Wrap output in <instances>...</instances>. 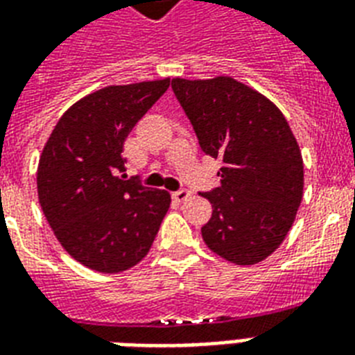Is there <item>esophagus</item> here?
<instances>
[{
    "mask_svg": "<svg viewBox=\"0 0 355 355\" xmlns=\"http://www.w3.org/2000/svg\"><path fill=\"white\" fill-rule=\"evenodd\" d=\"M191 197V191L189 189H178V191H173V199L177 200V202H184V200H188Z\"/></svg>",
    "mask_w": 355,
    "mask_h": 355,
    "instance_id": "esophagus-1",
    "label": "esophagus"
}]
</instances>
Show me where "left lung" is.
Returning a JSON list of instances; mask_svg holds the SVG:
<instances>
[{
    "label": "left lung",
    "instance_id": "8db88e82",
    "mask_svg": "<svg viewBox=\"0 0 355 355\" xmlns=\"http://www.w3.org/2000/svg\"><path fill=\"white\" fill-rule=\"evenodd\" d=\"M200 149L223 160L221 186L202 197L211 217L200 228L210 250L254 265L280 247L304 193V164L289 123L275 103L232 77L173 79Z\"/></svg>",
    "mask_w": 355,
    "mask_h": 355
}]
</instances>
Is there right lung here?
Segmentation results:
<instances>
[{"mask_svg": "<svg viewBox=\"0 0 355 355\" xmlns=\"http://www.w3.org/2000/svg\"><path fill=\"white\" fill-rule=\"evenodd\" d=\"M167 88L162 79L94 92L64 112L44 145L42 211L66 252L88 269L114 275L139 263L169 210L166 189L125 180L121 156L128 132Z\"/></svg>", "mask_w": 355, "mask_h": 355, "instance_id": "add662e5", "label": "right lung"}]
</instances>
